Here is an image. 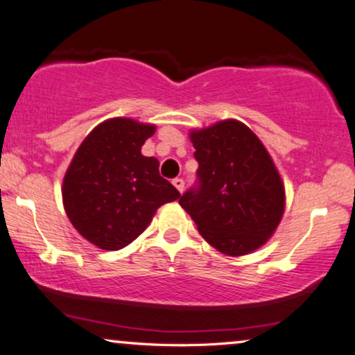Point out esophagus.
<instances>
[{
  "mask_svg": "<svg viewBox=\"0 0 355 355\" xmlns=\"http://www.w3.org/2000/svg\"><path fill=\"white\" fill-rule=\"evenodd\" d=\"M173 184H174V187H176L179 192H182V191H184V179H181V178L173 179Z\"/></svg>",
  "mask_w": 355,
  "mask_h": 355,
  "instance_id": "obj_1",
  "label": "esophagus"
}]
</instances>
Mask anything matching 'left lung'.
Masks as SVG:
<instances>
[{"label": "left lung", "mask_w": 355, "mask_h": 355, "mask_svg": "<svg viewBox=\"0 0 355 355\" xmlns=\"http://www.w3.org/2000/svg\"><path fill=\"white\" fill-rule=\"evenodd\" d=\"M197 181L179 197L215 250L243 256L264 245L282 218V179L261 140L238 121L192 132Z\"/></svg>", "instance_id": "obj_1"}]
</instances>
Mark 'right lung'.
<instances>
[{
	"label": "right lung",
	"mask_w": 355,
	"mask_h": 355,
	"mask_svg": "<svg viewBox=\"0 0 355 355\" xmlns=\"http://www.w3.org/2000/svg\"><path fill=\"white\" fill-rule=\"evenodd\" d=\"M155 125L110 119L94 128L75 153L63 179V205L81 236L101 250L130 245L156 209L181 197L159 163L141 155Z\"/></svg>",
	"instance_id": "1"
}]
</instances>
